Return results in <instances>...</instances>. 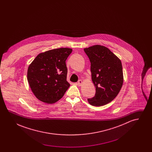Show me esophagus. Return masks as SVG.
I'll return each instance as SVG.
<instances>
[{
  "label": "esophagus",
  "mask_w": 152,
  "mask_h": 152,
  "mask_svg": "<svg viewBox=\"0 0 152 152\" xmlns=\"http://www.w3.org/2000/svg\"><path fill=\"white\" fill-rule=\"evenodd\" d=\"M83 81L82 80H79V81H78V83H77V84H78V86H81V85L83 84Z\"/></svg>",
  "instance_id": "esophagus-1"
}]
</instances>
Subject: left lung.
Returning a JSON list of instances; mask_svg holds the SVG:
<instances>
[{
	"instance_id": "1",
	"label": "left lung",
	"mask_w": 152,
	"mask_h": 152,
	"mask_svg": "<svg viewBox=\"0 0 152 152\" xmlns=\"http://www.w3.org/2000/svg\"><path fill=\"white\" fill-rule=\"evenodd\" d=\"M84 50L91 62L92 80L96 88L95 96L88 99V102L96 107L106 105L114 100L123 86L121 61L107 47L101 45Z\"/></svg>"
}]
</instances>
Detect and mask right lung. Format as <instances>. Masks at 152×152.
<instances>
[{
    "label": "right lung",
    "mask_w": 152,
    "mask_h": 152,
    "mask_svg": "<svg viewBox=\"0 0 152 152\" xmlns=\"http://www.w3.org/2000/svg\"><path fill=\"white\" fill-rule=\"evenodd\" d=\"M72 50L60 48L39 53L29 64L27 80L40 101L53 104L61 99L70 84L66 81L65 61Z\"/></svg>",
    "instance_id": "obj_1"
}]
</instances>
